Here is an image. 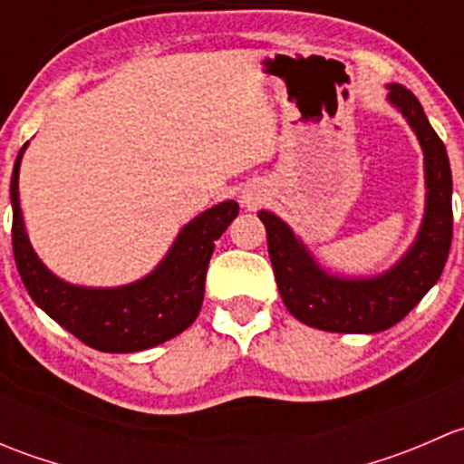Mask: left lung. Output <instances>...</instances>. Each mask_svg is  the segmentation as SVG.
<instances>
[{
	"label": "left lung",
	"mask_w": 464,
	"mask_h": 464,
	"mask_svg": "<svg viewBox=\"0 0 464 464\" xmlns=\"http://www.w3.org/2000/svg\"><path fill=\"white\" fill-rule=\"evenodd\" d=\"M392 105L406 116L424 150L427 213L422 228L391 271L377 278H336L325 274L292 228L260 210L276 283L287 310L305 325L343 334H372L400 323L438 283L451 246V168L444 143L429 123L413 92L391 85Z\"/></svg>",
	"instance_id": "1"
}]
</instances>
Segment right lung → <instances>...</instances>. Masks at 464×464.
Here are the masks:
<instances>
[{"label": "right lung", "mask_w": 464, "mask_h": 464, "mask_svg": "<svg viewBox=\"0 0 464 464\" xmlns=\"http://www.w3.org/2000/svg\"><path fill=\"white\" fill-rule=\"evenodd\" d=\"M24 148L17 154L11 177L13 254L33 301L76 339L101 353H137L190 327L202 310L215 240L236 219L240 206L228 199L186 224L161 265L139 283L114 289L76 287L55 278L26 237L17 193Z\"/></svg>", "instance_id": "obj_1"}]
</instances>
